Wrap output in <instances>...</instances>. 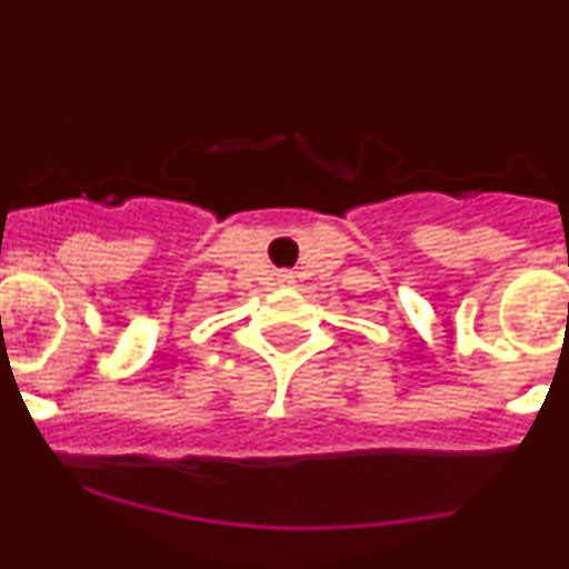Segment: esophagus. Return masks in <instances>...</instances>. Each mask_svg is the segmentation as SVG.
<instances>
[{
  "label": "esophagus",
  "instance_id": "obj_1",
  "mask_svg": "<svg viewBox=\"0 0 569 569\" xmlns=\"http://www.w3.org/2000/svg\"><path fill=\"white\" fill-rule=\"evenodd\" d=\"M281 281H288L290 284V281H293V273H281Z\"/></svg>",
  "mask_w": 569,
  "mask_h": 569
}]
</instances>
